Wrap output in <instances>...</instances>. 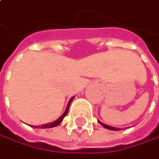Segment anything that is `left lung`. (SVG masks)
I'll use <instances>...</instances> for the list:
<instances>
[{
  "instance_id": "obj_1",
  "label": "left lung",
  "mask_w": 159,
  "mask_h": 159,
  "mask_svg": "<svg viewBox=\"0 0 159 159\" xmlns=\"http://www.w3.org/2000/svg\"><path fill=\"white\" fill-rule=\"evenodd\" d=\"M99 123L103 126V127H105L106 129H108V130H112V131H119L120 129H118V128H115V127H113V126H109V125H107V124H105V123Z\"/></svg>"
}]
</instances>
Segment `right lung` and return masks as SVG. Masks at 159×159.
<instances>
[{"mask_svg":"<svg viewBox=\"0 0 159 159\" xmlns=\"http://www.w3.org/2000/svg\"><path fill=\"white\" fill-rule=\"evenodd\" d=\"M73 99V98H71L70 100L69 101V103H68V106L67 108H66V110H65V112H64V114L61 115L60 118H58L56 121H54V122H52V123H46V124H44V125H41V126H34V128H41V129H45V128H52V127H55V126H57V125H59L60 123L62 122V120H63V118L67 115L68 114V111H69V107H70V103H71V101Z\"/></svg>","mask_w":159,"mask_h":159,"instance_id":"right-lung-1","label":"right lung"}]
</instances>
